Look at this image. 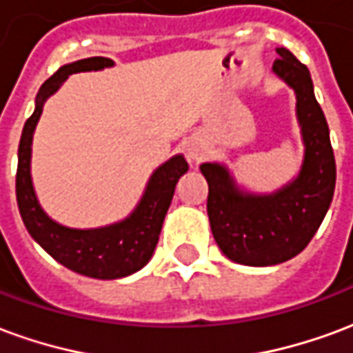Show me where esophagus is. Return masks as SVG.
<instances>
[{
    "mask_svg": "<svg viewBox=\"0 0 353 353\" xmlns=\"http://www.w3.org/2000/svg\"><path fill=\"white\" fill-rule=\"evenodd\" d=\"M206 153V149L199 143H191V145L187 147V157L191 159V161H200L202 157Z\"/></svg>",
    "mask_w": 353,
    "mask_h": 353,
    "instance_id": "obj_1",
    "label": "esophagus"
}]
</instances>
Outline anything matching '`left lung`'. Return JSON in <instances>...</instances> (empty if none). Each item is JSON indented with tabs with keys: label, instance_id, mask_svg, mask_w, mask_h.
I'll return each instance as SVG.
<instances>
[{
	"label": "left lung",
	"instance_id": "left-lung-1",
	"mask_svg": "<svg viewBox=\"0 0 353 353\" xmlns=\"http://www.w3.org/2000/svg\"><path fill=\"white\" fill-rule=\"evenodd\" d=\"M272 72L295 90L304 159L299 176L272 194L242 191L219 162H204L208 217L219 250L248 266L293 259L308 245L325 217L336 183V164L325 115L314 96L308 68L288 49H276Z\"/></svg>",
	"mask_w": 353,
	"mask_h": 353
}]
</instances>
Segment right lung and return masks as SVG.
I'll list each match as a JSON object with an SVG mask.
<instances>
[{
    "instance_id": "obj_1",
    "label": "right lung",
    "mask_w": 353,
    "mask_h": 353,
    "mask_svg": "<svg viewBox=\"0 0 353 353\" xmlns=\"http://www.w3.org/2000/svg\"><path fill=\"white\" fill-rule=\"evenodd\" d=\"M111 65L113 60L109 58H85L62 65L52 77L43 83L35 98V111L26 121L20 136L19 168H17V202L28 232L60 265H64L73 272L98 280L124 278L128 274L138 272L139 268H143L149 263L159 242L162 223L168 212L177 181L189 170L183 154L172 157L170 161L154 170L136 210L126 219L113 223L109 227L85 230L68 229L60 223L52 221L43 212L35 196L32 174H30L32 139H34L35 124L41 117L43 103L50 94L57 92L72 73L96 72Z\"/></svg>"
}]
</instances>
